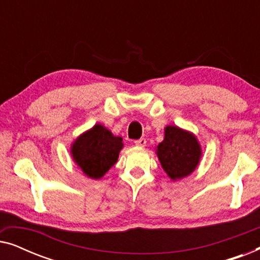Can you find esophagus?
<instances>
[{
    "mask_svg": "<svg viewBox=\"0 0 260 260\" xmlns=\"http://www.w3.org/2000/svg\"><path fill=\"white\" fill-rule=\"evenodd\" d=\"M135 144H136L137 147L143 148V147H145V144H147V141H145V138H140V140L135 141Z\"/></svg>",
    "mask_w": 260,
    "mask_h": 260,
    "instance_id": "34e87169",
    "label": "esophagus"
}]
</instances>
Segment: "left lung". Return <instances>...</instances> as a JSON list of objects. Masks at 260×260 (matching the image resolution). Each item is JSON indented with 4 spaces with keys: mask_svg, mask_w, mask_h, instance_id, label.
<instances>
[{
    "mask_svg": "<svg viewBox=\"0 0 260 260\" xmlns=\"http://www.w3.org/2000/svg\"><path fill=\"white\" fill-rule=\"evenodd\" d=\"M156 154L170 179L176 181L190 175L201 158L198 138L189 131L175 125L165 127V140L157 145Z\"/></svg>",
    "mask_w": 260,
    "mask_h": 260,
    "instance_id": "8db88e82",
    "label": "left lung"
}]
</instances>
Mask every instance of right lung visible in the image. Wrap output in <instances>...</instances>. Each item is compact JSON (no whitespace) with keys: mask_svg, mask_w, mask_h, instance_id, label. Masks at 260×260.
I'll list each match as a JSON object with an SVG mask.
<instances>
[{"mask_svg":"<svg viewBox=\"0 0 260 260\" xmlns=\"http://www.w3.org/2000/svg\"><path fill=\"white\" fill-rule=\"evenodd\" d=\"M123 145L122 137L115 136L102 124H95L73 142L71 154L85 175L98 180L117 162Z\"/></svg>","mask_w":260,"mask_h":260,"instance_id":"add662e5","label":"right lung"}]
</instances>
